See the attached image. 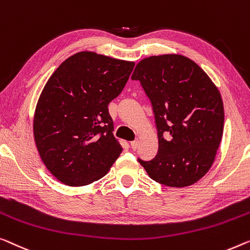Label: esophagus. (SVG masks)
Returning a JSON list of instances; mask_svg holds the SVG:
<instances>
[{"label": "esophagus", "instance_id": "1", "mask_svg": "<svg viewBox=\"0 0 250 250\" xmlns=\"http://www.w3.org/2000/svg\"><path fill=\"white\" fill-rule=\"evenodd\" d=\"M130 146H131L132 150H137L138 146H139V143H138V141H131V143H130Z\"/></svg>", "mask_w": 250, "mask_h": 250}]
</instances>
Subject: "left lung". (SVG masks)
<instances>
[{
  "mask_svg": "<svg viewBox=\"0 0 250 250\" xmlns=\"http://www.w3.org/2000/svg\"><path fill=\"white\" fill-rule=\"evenodd\" d=\"M131 78L150 99L158 131L157 155L138 159L140 165L170 188L196 183L211 168L222 139L220 91L196 62L178 54L141 59Z\"/></svg>",
  "mask_w": 250,
  "mask_h": 250,
  "instance_id": "obj_1",
  "label": "left lung"
}]
</instances>
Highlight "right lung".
Here are the masks:
<instances>
[{"instance_id": "obj_1", "label": "right lung", "mask_w": 250, "mask_h": 250, "mask_svg": "<svg viewBox=\"0 0 250 250\" xmlns=\"http://www.w3.org/2000/svg\"><path fill=\"white\" fill-rule=\"evenodd\" d=\"M133 66L80 51L47 81L33 115V138L44 166L62 184H91L120 156L107 105L122 92Z\"/></svg>"}]
</instances>
